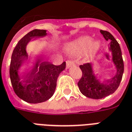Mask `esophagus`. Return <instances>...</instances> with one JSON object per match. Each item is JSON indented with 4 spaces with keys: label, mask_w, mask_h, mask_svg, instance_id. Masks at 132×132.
I'll use <instances>...</instances> for the list:
<instances>
[{
    "label": "esophagus",
    "mask_w": 132,
    "mask_h": 132,
    "mask_svg": "<svg viewBox=\"0 0 132 132\" xmlns=\"http://www.w3.org/2000/svg\"><path fill=\"white\" fill-rule=\"evenodd\" d=\"M74 64V62L72 61V60H68V61L66 62V67H67V68H70V67H71L72 66H73Z\"/></svg>",
    "instance_id": "esophagus-1"
}]
</instances>
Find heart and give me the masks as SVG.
I'll return each instance as SVG.
<instances>
[{
  "label": "heart",
  "mask_w": 132,
  "mask_h": 132,
  "mask_svg": "<svg viewBox=\"0 0 132 132\" xmlns=\"http://www.w3.org/2000/svg\"><path fill=\"white\" fill-rule=\"evenodd\" d=\"M92 44V39L90 38H84L81 39L70 47V52L73 54H80L86 51ZM99 47L98 42H95L92 46V52H94Z\"/></svg>",
  "instance_id": "b5f03b06"
}]
</instances>
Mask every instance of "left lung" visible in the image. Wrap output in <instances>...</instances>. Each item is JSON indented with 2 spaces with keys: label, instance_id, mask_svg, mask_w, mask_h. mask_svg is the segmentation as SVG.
I'll return each instance as SVG.
<instances>
[{
  "label": "left lung",
  "instance_id": "1",
  "mask_svg": "<svg viewBox=\"0 0 132 132\" xmlns=\"http://www.w3.org/2000/svg\"><path fill=\"white\" fill-rule=\"evenodd\" d=\"M100 32L105 39L110 42L109 49L112 54V61L117 68V73L110 80L102 81L94 76L90 63L79 66L82 71V77L77 84L79 90L84 96L94 99L103 98L114 93L119 88L124 71V64L119 44L110 32L103 30H101Z\"/></svg>",
  "mask_w": 132,
  "mask_h": 132
}]
</instances>
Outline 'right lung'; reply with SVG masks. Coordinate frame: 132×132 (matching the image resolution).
I'll return each instance as SVG.
<instances>
[{
	"label": "right lung",
	"instance_id": "right-lung-1",
	"mask_svg": "<svg viewBox=\"0 0 132 132\" xmlns=\"http://www.w3.org/2000/svg\"><path fill=\"white\" fill-rule=\"evenodd\" d=\"M46 35V30L30 31L18 42L11 55L9 75L13 89L19 98L30 103L44 102L49 99L55 90L59 75L66 68L65 62L56 66L50 62L38 61L30 72L19 76L18 70L28 58L26 51L27 43L31 38Z\"/></svg>",
	"mask_w": 132,
	"mask_h": 132
}]
</instances>
